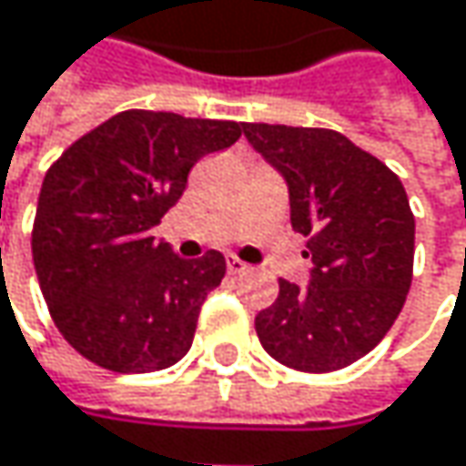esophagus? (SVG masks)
I'll return each instance as SVG.
<instances>
[{
    "mask_svg": "<svg viewBox=\"0 0 466 466\" xmlns=\"http://www.w3.org/2000/svg\"><path fill=\"white\" fill-rule=\"evenodd\" d=\"M227 269H229V275H242V272H248V264H245L242 258L232 256V258L227 261Z\"/></svg>",
    "mask_w": 466,
    "mask_h": 466,
    "instance_id": "34e87169",
    "label": "esophagus"
}]
</instances>
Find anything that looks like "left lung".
Here are the masks:
<instances>
[{
  "instance_id": "left-lung-1",
  "label": "left lung",
  "mask_w": 466,
  "mask_h": 466,
  "mask_svg": "<svg viewBox=\"0 0 466 466\" xmlns=\"http://www.w3.org/2000/svg\"><path fill=\"white\" fill-rule=\"evenodd\" d=\"M286 177L291 227L310 237V286L280 283L256 316L264 350L299 372H334L394 326L413 280L416 218L402 180L334 129L242 124Z\"/></svg>"
}]
</instances>
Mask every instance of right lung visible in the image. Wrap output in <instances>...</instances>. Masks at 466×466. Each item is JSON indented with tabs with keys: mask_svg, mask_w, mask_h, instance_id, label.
I'll use <instances>...</instances> for the list:
<instances>
[{
	"mask_svg": "<svg viewBox=\"0 0 466 466\" xmlns=\"http://www.w3.org/2000/svg\"><path fill=\"white\" fill-rule=\"evenodd\" d=\"M239 135L237 121L124 110L50 164L32 256L50 319L80 356L110 372H156L188 353L227 258H177L150 229L191 167Z\"/></svg>",
	"mask_w": 466,
	"mask_h": 466,
	"instance_id": "obj_1",
	"label": "right lung"
}]
</instances>
